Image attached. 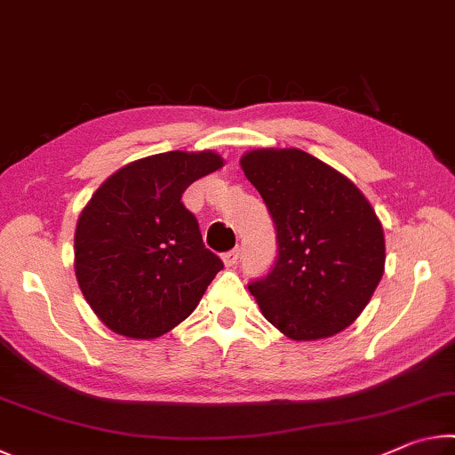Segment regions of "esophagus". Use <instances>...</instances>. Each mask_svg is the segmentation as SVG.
<instances>
[{
    "mask_svg": "<svg viewBox=\"0 0 455 455\" xmlns=\"http://www.w3.org/2000/svg\"><path fill=\"white\" fill-rule=\"evenodd\" d=\"M238 249H233V251H227L225 255H222V260H225V265L227 267H233V265H236V260H238Z\"/></svg>",
    "mask_w": 455,
    "mask_h": 455,
    "instance_id": "esophagus-1",
    "label": "esophagus"
}]
</instances>
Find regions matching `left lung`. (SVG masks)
Instances as JSON below:
<instances>
[{"label": "left lung", "mask_w": 455, "mask_h": 455, "mask_svg": "<svg viewBox=\"0 0 455 455\" xmlns=\"http://www.w3.org/2000/svg\"><path fill=\"white\" fill-rule=\"evenodd\" d=\"M276 228V259L249 283L268 323L295 341L349 327L381 281L385 238L369 200L335 168L297 148L241 158Z\"/></svg>", "instance_id": "1"}]
</instances>
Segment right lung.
I'll list each match as a JSON object with an SVG mask.
<instances>
[{
    "instance_id": "obj_1",
    "label": "right lung",
    "mask_w": 455,
    "mask_h": 455,
    "mask_svg": "<svg viewBox=\"0 0 455 455\" xmlns=\"http://www.w3.org/2000/svg\"><path fill=\"white\" fill-rule=\"evenodd\" d=\"M206 152H164L114 172L76 227V276L92 309L116 333L154 339L196 309L222 260L182 204L192 182L219 171Z\"/></svg>"
}]
</instances>
